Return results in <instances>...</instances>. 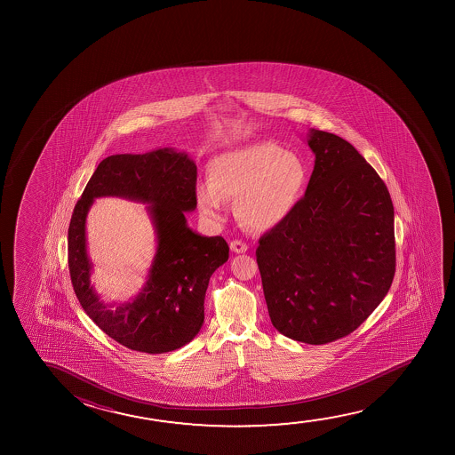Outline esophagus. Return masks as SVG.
<instances>
[{
	"instance_id": "obj_1",
	"label": "esophagus",
	"mask_w": 455,
	"mask_h": 455,
	"mask_svg": "<svg viewBox=\"0 0 455 455\" xmlns=\"http://www.w3.org/2000/svg\"><path fill=\"white\" fill-rule=\"evenodd\" d=\"M231 251H235V253H245L249 247H247V243H243V241H231L230 243Z\"/></svg>"
}]
</instances>
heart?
I'll list each match as a JSON object with an SVG mask.
<instances>
[{"label":"heart","instance_id":"heart-1","mask_svg":"<svg viewBox=\"0 0 455 455\" xmlns=\"http://www.w3.org/2000/svg\"><path fill=\"white\" fill-rule=\"evenodd\" d=\"M208 185H197L200 212L222 220L225 200H236L245 227L270 230L299 205L307 183V168L299 154L275 143H255L228 150L208 163Z\"/></svg>","mask_w":455,"mask_h":455}]
</instances>
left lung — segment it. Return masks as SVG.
<instances>
[{
  "instance_id": "8db88e82",
  "label": "left lung",
  "mask_w": 455,
  "mask_h": 455,
  "mask_svg": "<svg viewBox=\"0 0 455 455\" xmlns=\"http://www.w3.org/2000/svg\"><path fill=\"white\" fill-rule=\"evenodd\" d=\"M315 162L306 193L256 249L268 315L297 342L348 336L395 276V212L378 172L334 133L311 129Z\"/></svg>"
}]
</instances>
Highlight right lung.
Segmentation results:
<instances>
[{"mask_svg": "<svg viewBox=\"0 0 455 455\" xmlns=\"http://www.w3.org/2000/svg\"><path fill=\"white\" fill-rule=\"evenodd\" d=\"M197 166L174 148L148 154L107 156L76 204L68 228V267L76 297L88 317L127 348L162 355L181 348L199 334L205 318L206 287L228 259L222 236H200L188 227L194 212ZM123 196L148 206L157 250L142 292L121 306L106 304L89 276L86 216L94 198Z\"/></svg>", "mask_w": 455, "mask_h": 455, "instance_id": "add662e5", "label": "right lung"}]
</instances>
